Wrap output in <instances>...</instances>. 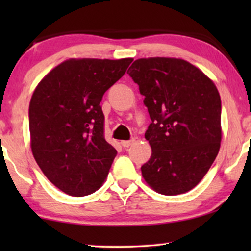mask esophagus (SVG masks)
I'll list each match as a JSON object with an SVG mask.
<instances>
[{
  "mask_svg": "<svg viewBox=\"0 0 251 251\" xmlns=\"http://www.w3.org/2000/svg\"><path fill=\"white\" fill-rule=\"evenodd\" d=\"M133 142H135V139H133V138L130 139V140H122L121 145H122L123 147H125V149H126V147H129Z\"/></svg>",
  "mask_w": 251,
  "mask_h": 251,
  "instance_id": "1",
  "label": "esophagus"
}]
</instances>
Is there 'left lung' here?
<instances>
[{
    "label": "left lung",
    "mask_w": 251,
    "mask_h": 251,
    "mask_svg": "<svg viewBox=\"0 0 251 251\" xmlns=\"http://www.w3.org/2000/svg\"><path fill=\"white\" fill-rule=\"evenodd\" d=\"M128 72L152 121L145 132L152 155L142 166L144 179L157 193H186L208 173L221 147L217 88L199 68L176 58H142Z\"/></svg>",
    "instance_id": "left-lung-1"
}]
</instances>
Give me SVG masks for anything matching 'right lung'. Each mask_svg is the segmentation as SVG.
<instances>
[{
  "label": "right lung",
  "instance_id": "add662e5",
  "mask_svg": "<svg viewBox=\"0 0 251 251\" xmlns=\"http://www.w3.org/2000/svg\"><path fill=\"white\" fill-rule=\"evenodd\" d=\"M131 61L66 60L34 91L28 112L34 159L48 179L66 194L94 193L107 177L118 152L105 139L100 101Z\"/></svg>",
  "mask_w": 251,
  "mask_h": 251
}]
</instances>
